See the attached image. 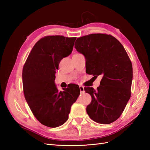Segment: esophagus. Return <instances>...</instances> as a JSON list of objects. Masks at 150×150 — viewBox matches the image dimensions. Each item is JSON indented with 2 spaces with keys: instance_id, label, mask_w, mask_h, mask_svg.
<instances>
[{
  "instance_id": "esophagus-1",
  "label": "esophagus",
  "mask_w": 150,
  "mask_h": 150,
  "mask_svg": "<svg viewBox=\"0 0 150 150\" xmlns=\"http://www.w3.org/2000/svg\"><path fill=\"white\" fill-rule=\"evenodd\" d=\"M79 89H80L81 93H84V86H79Z\"/></svg>"
}]
</instances>
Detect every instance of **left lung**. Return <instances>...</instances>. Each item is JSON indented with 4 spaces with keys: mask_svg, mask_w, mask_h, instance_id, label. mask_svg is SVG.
<instances>
[{
    "mask_svg": "<svg viewBox=\"0 0 150 150\" xmlns=\"http://www.w3.org/2000/svg\"><path fill=\"white\" fill-rule=\"evenodd\" d=\"M75 48L84 55L86 72L101 75L100 86L84 88L92 98L86 108L90 118L110 124L122 114L131 96L133 67L124 47L111 35L92 34L77 39Z\"/></svg>",
    "mask_w": 150,
    "mask_h": 150,
    "instance_id": "left-lung-1",
    "label": "left lung"
}]
</instances>
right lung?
Returning a JSON list of instances; mask_svg holds the SVG:
<instances>
[{
	"instance_id": "right-lung-1",
	"label": "right lung",
	"mask_w": 150,
	"mask_h": 150,
	"mask_svg": "<svg viewBox=\"0 0 150 150\" xmlns=\"http://www.w3.org/2000/svg\"><path fill=\"white\" fill-rule=\"evenodd\" d=\"M76 38L46 36L32 49L22 71L25 99L40 123L56 128L69 117L72 104L80 94L79 86L59 91L55 84L56 70L63 57L70 55Z\"/></svg>"
}]
</instances>
